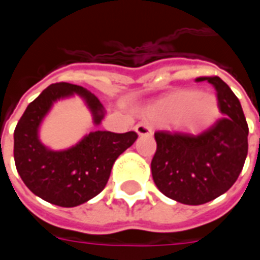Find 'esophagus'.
Returning a JSON list of instances; mask_svg holds the SVG:
<instances>
[{"label":"esophagus","instance_id":"obj_1","mask_svg":"<svg viewBox=\"0 0 260 260\" xmlns=\"http://www.w3.org/2000/svg\"><path fill=\"white\" fill-rule=\"evenodd\" d=\"M135 131L138 135L141 136H149L152 135V128H150V125L147 124V122H139V124L135 126Z\"/></svg>","mask_w":260,"mask_h":260}]
</instances>
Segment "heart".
I'll use <instances>...</instances> for the list:
<instances>
[{"mask_svg": "<svg viewBox=\"0 0 260 260\" xmlns=\"http://www.w3.org/2000/svg\"><path fill=\"white\" fill-rule=\"evenodd\" d=\"M217 114V102L209 93L180 90L152 108V115L169 121L181 129L196 131L210 124Z\"/></svg>", "mask_w": 260, "mask_h": 260, "instance_id": "obj_1", "label": "heart"}]
</instances>
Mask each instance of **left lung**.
I'll return each mask as SVG.
<instances>
[{
    "mask_svg": "<svg viewBox=\"0 0 260 260\" xmlns=\"http://www.w3.org/2000/svg\"><path fill=\"white\" fill-rule=\"evenodd\" d=\"M196 80L214 86L223 117L199 135L156 132L150 166L160 192L184 205H203L229 191L248 154L249 129L240 100L218 76Z\"/></svg>",
    "mask_w": 260,
    "mask_h": 260,
    "instance_id": "8db88e82",
    "label": "left lung"
}]
</instances>
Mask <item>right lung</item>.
I'll use <instances>...</instances> for the list:
<instances>
[{
    "instance_id": "1",
    "label": "right lung",
    "mask_w": 260,
    "mask_h": 260,
    "mask_svg": "<svg viewBox=\"0 0 260 260\" xmlns=\"http://www.w3.org/2000/svg\"><path fill=\"white\" fill-rule=\"evenodd\" d=\"M74 94L85 100L94 125L102 124L106 111L93 93L82 86L55 83L27 106L14 132L15 166L22 181L43 201L61 207L79 206L99 195L115 160L138 139L134 131H94L64 150L44 146L39 139L43 119L54 103Z\"/></svg>"
}]
</instances>
